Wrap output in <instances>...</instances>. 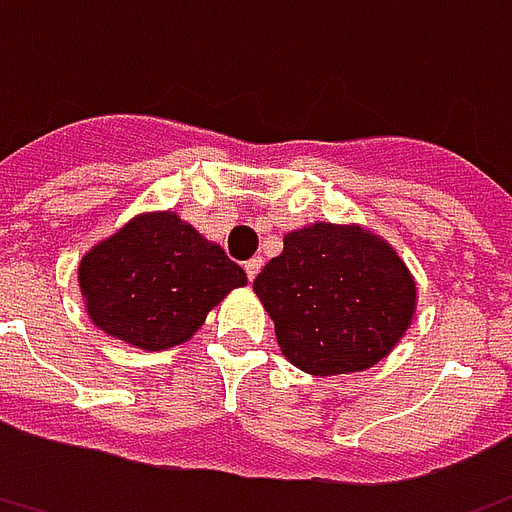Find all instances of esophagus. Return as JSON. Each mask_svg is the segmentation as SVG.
<instances>
[{
  "label": "esophagus",
  "mask_w": 512,
  "mask_h": 512,
  "mask_svg": "<svg viewBox=\"0 0 512 512\" xmlns=\"http://www.w3.org/2000/svg\"><path fill=\"white\" fill-rule=\"evenodd\" d=\"M260 266H263V260H260V257H252V260H246L244 271H246V276H249V282H255V276H257V271H260Z\"/></svg>",
  "instance_id": "obj_1"
}]
</instances>
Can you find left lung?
Here are the masks:
<instances>
[{"label": "left lung", "instance_id": "left-lung-1", "mask_svg": "<svg viewBox=\"0 0 512 512\" xmlns=\"http://www.w3.org/2000/svg\"><path fill=\"white\" fill-rule=\"evenodd\" d=\"M287 361L314 377L372 369L415 314V282L391 244L358 225L314 222L285 236L257 274Z\"/></svg>", "mask_w": 512, "mask_h": 512}]
</instances>
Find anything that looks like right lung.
Returning a JSON list of instances; mask_svg holds the SVG:
<instances>
[{"label":"right lung","instance_id":"right-lung-1","mask_svg":"<svg viewBox=\"0 0 512 512\" xmlns=\"http://www.w3.org/2000/svg\"><path fill=\"white\" fill-rule=\"evenodd\" d=\"M78 285L92 323L140 350L195 336L244 268L173 211L140 214L83 255Z\"/></svg>","mask_w":512,"mask_h":512}]
</instances>
